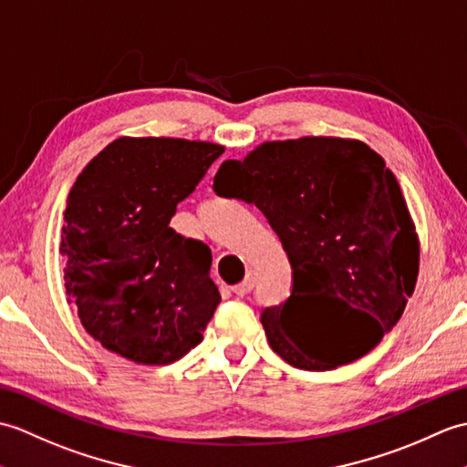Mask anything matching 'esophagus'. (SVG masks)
<instances>
[{"instance_id":"34e87169","label":"esophagus","mask_w":467,"mask_h":467,"mask_svg":"<svg viewBox=\"0 0 467 467\" xmlns=\"http://www.w3.org/2000/svg\"><path fill=\"white\" fill-rule=\"evenodd\" d=\"M254 282H255V275H254V272H250V274L245 275V279H244L242 284H237V285L232 287V292H234L235 296H247V294L252 292Z\"/></svg>"}]
</instances>
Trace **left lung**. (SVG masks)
<instances>
[{
	"mask_svg": "<svg viewBox=\"0 0 467 467\" xmlns=\"http://www.w3.org/2000/svg\"><path fill=\"white\" fill-rule=\"evenodd\" d=\"M213 190L262 210L284 244L294 287L267 307V344L289 366L326 371L366 356L398 324L416 289L420 237L381 155L351 138L264 141L217 170ZM331 296L355 319L318 336L306 306Z\"/></svg>",
	"mask_w": 467,
	"mask_h": 467,
	"instance_id": "left-lung-1",
	"label": "left lung"
}]
</instances>
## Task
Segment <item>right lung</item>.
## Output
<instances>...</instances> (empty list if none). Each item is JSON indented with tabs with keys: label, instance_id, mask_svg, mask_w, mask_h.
Wrapping results in <instances>:
<instances>
[{
	"label": "right lung",
	"instance_id": "1",
	"mask_svg": "<svg viewBox=\"0 0 467 467\" xmlns=\"http://www.w3.org/2000/svg\"><path fill=\"white\" fill-rule=\"evenodd\" d=\"M212 141L113 140L67 193L59 254L67 302L99 344L140 366H168L203 339L220 292L212 250L170 222L223 153Z\"/></svg>",
	"mask_w": 467,
	"mask_h": 467
}]
</instances>
